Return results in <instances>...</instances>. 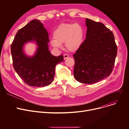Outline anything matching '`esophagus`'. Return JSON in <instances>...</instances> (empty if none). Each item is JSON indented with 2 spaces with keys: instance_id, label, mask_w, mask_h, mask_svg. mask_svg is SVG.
Wrapping results in <instances>:
<instances>
[{
  "instance_id": "1",
  "label": "esophagus",
  "mask_w": 129,
  "mask_h": 129,
  "mask_svg": "<svg viewBox=\"0 0 129 129\" xmlns=\"http://www.w3.org/2000/svg\"><path fill=\"white\" fill-rule=\"evenodd\" d=\"M69 57V56L67 55V54H64V59H66L67 58H68Z\"/></svg>"
}]
</instances>
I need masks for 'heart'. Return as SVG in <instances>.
<instances>
[{
	"mask_svg": "<svg viewBox=\"0 0 129 129\" xmlns=\"http://www.w3.org/2000/svg\"><path fill=\"white\" fill-rule=\"evenodd\" d=\"M53 36L54 39L51 40L50 43L54 48H62V44L65 42L67 50L75 52L80 48L83 43L84 31L79 24L64 23L55 29Z\"/></svg>",
	"mask_w": 129,
	"mask_h": 129,
	"instance_id": "b5f03b06",
	"label": "heart"
}]
</instances>
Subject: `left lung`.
I'll list each match as a JSON object with an SVG mask.
<instances>
[{"label": "left lung", "instance_id": "left-lung-1", "mask_svg": "<svg viewBox=\"0 0 129 129\" xmlns=\"http://www.w3.org/2000/svg\"><path fill=\"white\" fill-rule=\"evenodd\" d=\"M86 38L73 55L74 77L92 84L109 76L113 70L117 46L112 32L102 23L86 18Z\"/></svg>", "mask_w": 129, "mask_h": 129}]
</instances>
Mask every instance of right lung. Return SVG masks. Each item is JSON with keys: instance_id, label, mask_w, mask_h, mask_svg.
<instances>
[{"instance_id": "1", "label": "right lung", "mask_w": 129, "mask_h": 129, "mask_svg": "<svg viewBox=\"0 0 129 129\" xmlns=\"http://www.w3.org/2000/svg\"><path fill=\"white\" fill-rule=\"evenodd\" d=\"M35 42L37 46L35 54H25L24 45ZM49 34L40 20L34 19L17 33L11 45L13 66L18 75L29 86L42 87L54 80L55 66L64 60L63 55H53L49 50Z\"/></svg>"}]
</instances>
